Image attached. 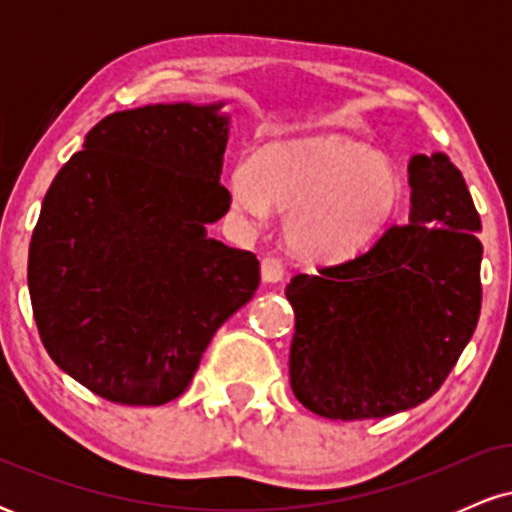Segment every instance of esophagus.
<instances>
[{
    "instance_id": "34e87169",
    "label": "esophagus",
    "mask_w": 512,
    "mask_h": 512,
    "mask_svg": "<svg viewBox=\"0 0 512 512\" xmlns=\"http://www.w3.org/2000/svg\"><path fill=\"white\" fill-rule=\"evenodd\" d=\"M260 272H262V279L267 281V284H279V281H284L286 267L279 257L264 255L260 260Z\"/></svg>"
}]
</instances>
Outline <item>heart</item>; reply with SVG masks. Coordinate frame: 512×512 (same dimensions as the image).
Masks as SVG:
<instances>
[{"label":"heart","instance_id":"1","mask_svg":"<svg viewBox=\"0 0 512 512\" xmlns=\"http://www.w3.org/2000/svg\"><path fill=\"white\" fill-rule=\"evenodd\" d=\"M404 199L399 168L383 151L344 137L262 144L231 173V202L264 219L286 211L284 233L308 260H342L378 236Z\"/></svg>","mask_w":512,"mask_h":512}]
</instances>
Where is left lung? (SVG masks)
Masks as SVG:
<instances>
[{
    "mask_svg": "<svg viewBox=\"0 0 512 512\" xmlns=\"http://www.w3.org/2000/svg\"><path fill=\"white\" fill-rule=\"evenodd\" d=\"M409 185V223L286 286L291 390L317 416L383 419L426 402L477 330L481 221L467 182L445 154H416Z\"/></svg>",
    "mask_w": 512,
    "mask_h": 512,
    "instance_id": "8db88e82",
    "label": "left lung"
}]
</instances>
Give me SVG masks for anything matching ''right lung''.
I'll use <instances>...</instances> for the list:
<instances>
[{
	"instance_id": "obj_1",
	"label": "right lung",
	"mask_w": 512,
	"mask_h": 512,
	"mask_svg": "<svg viewBox=\"0 0 512 512\" xmlns=\"http://www.w3.org/2000/svg\"><path fill=\"white\" fill-rule=\"evenodd\" d=\"M223 103L103 117L43 199L28 250L35 325L52 361L98 397H180L216 330L255 296L260 262L207 236L221 185Z\"/></svg>"
}]
</instances>
